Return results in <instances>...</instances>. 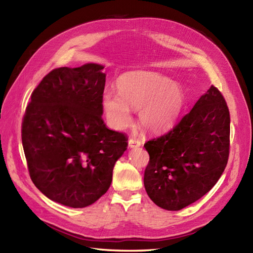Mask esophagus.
Instances as JSON below:
<instances>
[{"instance_id": "34e87169", "label": "esophagus", "mask_w": 253, "mask_h": 253, "mask_svg": "<svg viewBox=\"0 0 253 253\" xmlns=\"http://www.w3.org/2000/svg\"><path fill=\"white\" fill-rule=\"evenodd\" d=\"M141 141L137 140V138H130V140L128 141V146L130 148H136V147H140L141 146Z\"/></svg>"}]
</instances>
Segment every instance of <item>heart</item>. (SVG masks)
Listing matches in <instances>:
<instances>
[{
	"instance_id": "b5f03b06",
	"label": "heart",
	"mask_w": 253,
	"mask_h": 253,
	"mask_svg": "<svg viewBox=\"0 0 253 253\" xmlns=\"http://www.w3.org/2000/svg\"><path fill=\"white\" fill-rule=\"evenodd\" d=\"M102 105L113 129L123 130L131 124V107L138 110L141 127L158 134L174 126L185 106V92L180 85L160 73L135 71L119 80L118 91L105 89Z\"/></svg>"
}]
</instances>
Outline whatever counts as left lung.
<instances>
[{
  "label": "left lung",
  "mask_w": 253,
  "mask_h": 253,
  "mask_svg": "<svg viewBox=\"0 0 253 253\" xmlns=\"http://www.w3.org/2000/svg\"><path fill=\"white\" fill-rule=\"evenodd\" d=\"M230 116L224 96L211 86L167 134L148 141L144 186L159 207L177 211L216 184L229 157Z\"/></svg>",
  "instance_id": "left-lung-1"
}]
</instances>
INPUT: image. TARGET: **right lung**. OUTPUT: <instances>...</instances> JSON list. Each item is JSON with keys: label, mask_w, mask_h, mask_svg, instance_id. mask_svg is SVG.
Segmentation results:
<instances>
[{"label": "right lung", "mask_w": 253, "mask_h": 253, "mask_svg": "<svg viewBox=\"0 0 253 253\" xmlns=\"http://www.w3.org/2000/svg\"><path fill=\"white\" fill-rule=\"evenodd\" d=\"M103 65L50 71L31 94L22 123L29 174L48 199L84 208L109 189L116 162L127 149L124 133L106 127Z\"/></svg>", "instance_id": "right-lung-1"}]
</instances>
